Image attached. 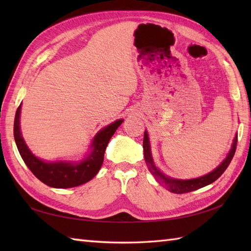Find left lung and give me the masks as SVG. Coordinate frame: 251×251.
I'll return each instance as SVG.
<instances>
[{"instance_id":"1","label":"left lung","mask_w":251,"mask_h":251,"mask_svg":"<svg viewBox=\"0 0 251 251\" xmlns=\"http://www.w3.org/2000/svg\"><path fill=\"white\" fill-rule=\"evenodd\" d=\"M236 146H237V135L235 136V138H234L232 148L230 152H228L227 156L216 169H214L211 173L202 176V177H200V178L181 180V179H174V178L167 177V176H165L164 174L159 172V169H157V167L154 165V162H153L150 140H149V136L147 131H145V137H143V152H145V159L149 167V170H150L151 174L156 178L158 182H162L163 184H165V186H166V189L168 191L173 192V193H176V194L189 193V192L199 190L202 188V186H206L214 182V181H216L223 173L226 172V169L227 168L228 165H230L234 154H235Z\"/></svg>"}]
</instances>
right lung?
<instances>
[{"label": "right lung", "instance_id": "1", "mask_svg": "<svg viewBox=\"0 0 251 251\" xmlns=\"http://www.w3.org/2000/svg\"><path fill=\"white\" fill-rule=\"evenodd\" d=\"M21 104L16 111L14 122V137L16 146L23 157L24 162L35 177L46 185L56 189L74 188L88 182L98 174L101 165L103 163V156L106 146L114 135L116 129L123 123V120H117L112 124L105 126L94 137L90 145V151L87 156L81 162H45L37 158L26 147L21 136L19 117Z\"/></svg>", "mask_w": 251, "mask_h": 251}]
</instances>
